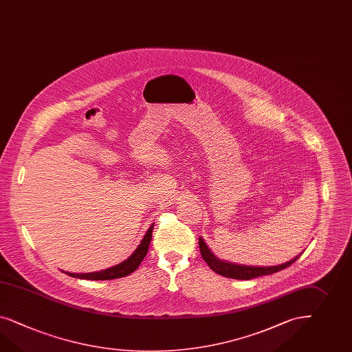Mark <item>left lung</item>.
<instances>
[{
  "label": "left lung",
  "mask_w": 352,
  "mask_h": 352,
  "mask_svg": "<svg viewBox=\"0 0 352 352\" xmlns=\"http://www.w3.org/2000/svg\"><path fill=\"white\" fill-rule=\"evenodd\" d=\"M199 245H200L201 256L205 260V263L209 265L210 269L212 272H215L219 276H227V278H232V279H252V278H257V276H269V274H274L276 272H280L285 267L292 265L296 260L301 255L296 256L294 260L282 264L278 266H269V267H255V266H243L236 265V264H229L226 261H221L217 257L211 254L206 243L204 242V239H199Z\"/></svg>",
  "instance_id": "left-lung-1"
}]
</instances>
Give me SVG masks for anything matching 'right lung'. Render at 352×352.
Wrapping results in <instances>:
<instances>
[{
    "mask_svg": "<svg viewBox=\"0 0 352 352\" xmlns=\"http://www.w3.org/2000/svg\"><path fill=\"white\" fill-rule=\"evenodd\" d=\"M152 229H153V224L147 230V233L144 234V237H143L137 250L125 261L120 263L119 265L113 266V267L106 269L102 272H96V273H86V274L67 273V276L80 278V279H89V280H109V279H116V278L129 276L142 263L143 258L148 251V246H150V242H151Z\"/></svg>",
    "mask_w": 352,
    "mask_h": 352,
    "instance_id": "right-lung-1",
    "label": "right lung"
}]
</instances>
